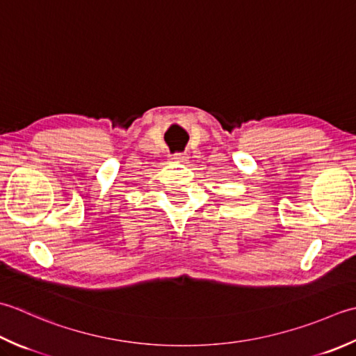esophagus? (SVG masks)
<instances>
[{
    "instance_id": "1",
    "label": "esophagus",
    "mask_w": 356,
    "mask_h": 356,
    "mask_svg": "<svg viewBox=\"0 0 356 356\" xmlns=\"http://www.w3.org/2000/svg\"><path fill=\"white\" fill-rule=\"evenodd\" d=\"M188 159H190V156H188L186 152H177V154L171 156L172 162H177V163H186Z\"/></svg>"
}]
</instances>
